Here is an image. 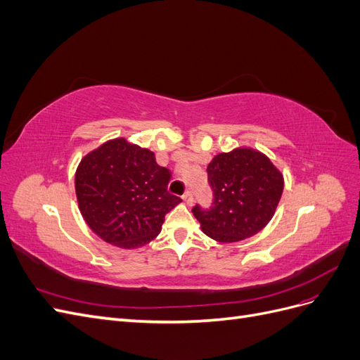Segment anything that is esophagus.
<instances>
[{"instance_id": "esophagus-1", "label": "esophagus", "mask_w": 360, "mask_h": 360, "mask_svg": "<svg viewBox=\"0 0 360 360\" xmlns=\"http://www.w3.org/2000/svg\"><path fill=\"white\" fill-rule=\"evenodd\" d=\"M183 201L186 202L188 205H192L193 204V193L191 191H186L183 195Z\"/></svg>"}]
</instances>
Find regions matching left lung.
Returning a JSON list of instances; mask_svg holds the SVG:
<instances>
[{"instance_id": "8db88e82", "label": "left lung", "mask_w": 360, "mask_h": 360, "mask_svg": "<svg viewBox=\"0 0 360 360\" xmlns=\"http://www.w3.org/2000/svg\"><path fill=\"white\" fill-rule=\"evenodd\" d=\"M213 205L193 216L204 234L221 243L245 240L259 233L275 214L284 191V176L271 160L254 148L219 153L207 167Z\"/></svg>"}]
</instances>
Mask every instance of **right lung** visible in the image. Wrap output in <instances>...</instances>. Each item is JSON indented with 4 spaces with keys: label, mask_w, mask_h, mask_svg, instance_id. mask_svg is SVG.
I'll return each instance as SVG.
<instances>
[{
    "label": "right lung",
    "mask_w": 360,
    "mask_h": 360,
    "mask_svg": "<svg viewBox=\"0 0 360 360\" xmlns=\"http://www.w3.org/2000/svg\"><path fill=\"white\" fill-rule=\"evenodd\" d=\"M169 179L171 171L158 165L153 151L115 138L82 158L75 191L94 234L135 249L158 237L165 214L181 202L168 192Z\"/></svg>",
    "instance_id": "right-lung-1"
}]
</instances>
